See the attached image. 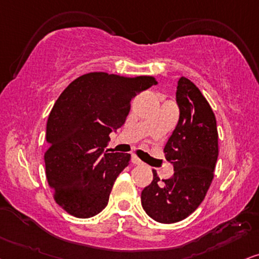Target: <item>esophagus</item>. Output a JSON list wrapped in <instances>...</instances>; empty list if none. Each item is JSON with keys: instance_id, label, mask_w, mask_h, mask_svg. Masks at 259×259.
Returning <instances> with one entry per match:
<instances>
[{"instance_id": "obj_1", "label": "esophagus", "mask_w": 259, "mask_h": 259, "mask_svg": "<svg viewBox=\"0 0 259 259\" xmlns=\"http://www.w3.org/2000/svg\"><path fill=\"white\" fill-rule=\"evenodd\" d=\"M132 162L135 163V165H142V163H143L139 158H137L136 155H133L132 156Z\"/></svg>"}]
</instances>
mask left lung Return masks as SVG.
Instances as JSON below:
<instances>
[{
	"label": "left lung",
	"instance_id": "obj_1",
	"mask_svg": "<svg viewBox=\"0 0 259 259\" xmlns=\"http://www.w3.org/2000/svg\"><path fill=\"white\" fill-rule=\"evenodd\" d=\"M176 101L178 124L163 148L175 173L160 181L153 171V182L141 194L145 211L161 224L184 220L198 208L214 178L219 155L217 118L201 91L181 77Z\"/></svg>",
	"mask_w": 259,
	"mask_h": 259
}]
</instances>
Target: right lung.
<instances>
[{
    "mask_svg": "<svg viewBox=\"0 0 259 259\" xmlns=\"http://www.w3.org/2000/svg\"><path fill=\"white\" fill-rule=\"evenodd\" d=\"M158 82L152 76L88 73L62 92L47 124V178L56 202L73 217L88 219L109 203L130 154L104 152L110 133L125 123L130 101Z\"/></svg>",
    "mask_w": 259,
    "mask_h": 259,
    "instance_id": "1",
    "label": "right lung"
}]
</instances>
